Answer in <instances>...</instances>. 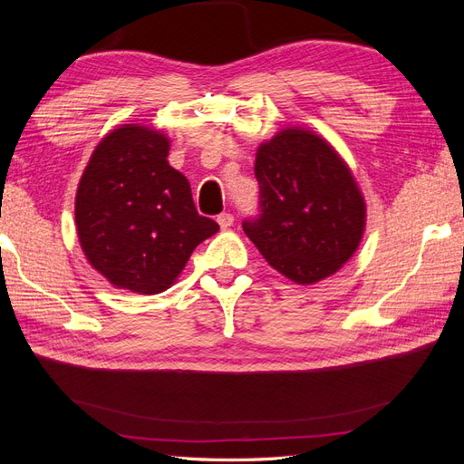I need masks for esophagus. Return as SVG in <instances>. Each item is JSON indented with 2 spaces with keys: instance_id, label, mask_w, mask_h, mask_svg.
I'll return each mask as SVG.
<instances>
[{
  "instance_id": "obj_1",
  "label": "esophagus",
  "mask_w": 464,
  "mask_h": 464,
  "mask_svg": "<svg viewBox=\"0 0 464 464\" xmlns=\"http://www.w3.org/2000/svg\"><path fill=\"white\" fill-rule=\"evenodd\" d=\"M217 220H218V224H220V228H230L232 224H234V215H232V213H220V215L217 217Z\"/></svg>"
}]
</instances>
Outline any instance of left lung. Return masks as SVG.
Returning <instances> with one entry per match:
<instances>
[{
    "instance_id": "left-lung-1",
    "label": "left lung",
    "mask_w": 464,
    "mask_h": 464,
    "mask_svg": "<svg viewBox=\"0 0 464 464\" xmlns=\"http://www.w3.org/2000/svg\"><path fill=\"white\" fill-rule=\"evenodd\" d=\"M259 215L244 232L278 273L314 285L356 251L366 205L343 159L304 130H285L257 150Z\"/></svg>"
}]
</instances>
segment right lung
<instances>
[{
	"label": "right lung",
	"mask_w": 464,
	"mask_h": 464,
	"mask_svg": "<svg viewBox=\"0 0 464 464\" xmlns=\"http://www.w3.org/2000/svg\"><path fill=\"white\" fill-rule=\"evenodd\" d=\"M168 147L159 131L123 125L102 139L79 181L81 247L118 288L166 290L193 249L218 230L195 208L188 178L168 164Z\"/></svg>",
	"instance_id": "add662e5"
}]
</instances>
